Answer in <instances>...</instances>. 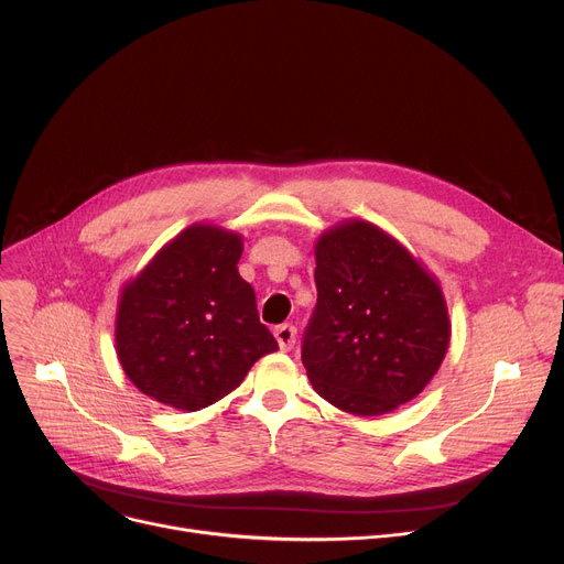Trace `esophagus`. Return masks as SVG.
Returning <instances> with one entry per match:
<instances>
[{"instance_id":"esophagus-1","label":"esophagus","mask_w":564,"mask_h":564,"mask_svg":"<svg viewBox=\"0 0 564 564\" xmlns=\"http://www.w3.org/2000/svg\"><path fill=\"white\" fill-rule=\"evenodd\" d=\"M274 338L283 351H290L294 347V340H297V329L292 324H281V327L274 329Z\"/></svg>"}]
</instances>
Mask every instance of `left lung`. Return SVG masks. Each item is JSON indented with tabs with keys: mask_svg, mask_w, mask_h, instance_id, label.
Wrapping results in <instances>:
<instances>
[{
	"mask_svg": "<svg viewBox=\"0 0 564 564\" xmlns=\"http://www.w3.org/2000/svg\"><path fill=\"white\" fill-rule=\"evenodd\" d=\"M317 304L302 364L319 398L381 416L423 393L451 345L438 279L391 232L345 219L315 242Z\"/></svg>",
	"mask_w": 564,
	"mask_h": 564,
	"instance_id": "1",
	"label": "left lung"
}]
</instances>
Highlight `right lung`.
<instances>
[{
    "label": "right lung",
    "instance_id": "right-lung-1",
    "mask_svg": "<svg viewBox=\"0 0 564 564\" xmlns=\"http://www.w3.org/2000/svg\"><path fill=\"white\" fill-rule=\"evenodd\" d=\"M242 251L240 232L198 221L126 281L116 354L143 395L177 411L205 409L279 349L258 319L253 288L237 272Z\"/></svg>",
    "mask_w": 564,
    "mask_h": 564
}]
</instances>
